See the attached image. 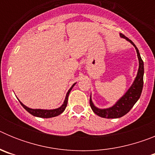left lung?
<instances>
[{"mask_svg": "<svg viewBox=\"0 0 155 155\" xmlns=\"http://www.w3.org/2000/svg\"><path fill=\"white\" fill-rule=\"evenodd\" d=\"M120 36L129 41L136 49L138 60H139V69H138L136 78L134 80L131 87L129 88V90L126 92L124 96L122 97L120 99H119L118 102H116L112 107L104 109H98V108L94 106L92 101H91V97H90V106H91L93 112L96 115L101 116V117H103V118H120V117H122V116H124V115L127 114L132 109L134 104L137 102V100L139 99L140 97V94H141L142 89H143V72H144V70H143V62L142 61L141 57H140V55L139 50L130 39H129L127 37H126L122 33H120Z\"/></svg>", "mask_w": 155, "mask_h": 155, "instance_id": "1", "label": "left lung"}]
</instances>
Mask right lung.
<instances>
[{"label":"right lung","mask_w":155,"mask_h":155,"mask_svg":"<svg viewBox=\"0 0 155 155\" xmlns=\"http://www.w3.org/2000/svg\"><path fill=\"white\" fill-rule=\"evenodd\" d=\"M76 83L71 86V87L69 89V91L67 93V95H66L65 100H64V104L61 105V107L58 108V109H50V110H47V109H30V108L27 107L25 105H23L21 102V105H22L23 108L26 111H28L30 114H31L34 116H37V117H41V118H51V117H54V116H59L60 114L64 112L65 110L66 107H67V105H68V96H69V94L71 92V89L73 88L74 86L75 85Z\"/></svg>","instance_id":"obj_1"}]
</instances>
